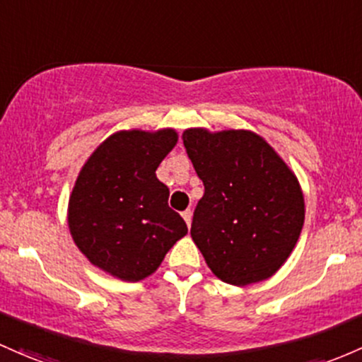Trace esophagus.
Returning a JSON list of instances; mask_svg holds the SVG:
<instances>
[{
	"instance_id": "34e87169",
	"label": "esophagus",
	"mask_w": 362,
	"mask_h": 362,
	"mask_svg": "<svg viewBox=\"0 0 362 362\" xmlns=\"http://www.w3.org/2000/svg\"><path fill=\"white\" fill-rule=\"evenodd\" d=\"M182 216H184L185 223H187V226H190V223H192V211L190 209H185L184 213H182Z\"/></svg>"
}]
</instances>
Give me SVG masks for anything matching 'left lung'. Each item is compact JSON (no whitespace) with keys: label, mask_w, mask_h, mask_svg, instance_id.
I'll return each mask as SVG.
<instances>
[{"label":"left lung","mask_w":362,"mask_h":362,"mask_svg":"<svg viewBox=\"0 0 362 362\" xmlns=\"http://www.w3.org/2000/svg\"><path fill=\"white\" fill-rule=\"evenodd\" d=\"M182 139L204 184L190 235L206 264L237 287L275 275L304 225L296 175L251 130L187 129Z\"/></svg>","instance_id":"obj_1"}]
</instances>
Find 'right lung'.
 Here are the masks:
<instances>
[{
    "label": "right lung",
    "mask_w": 362,
    "mask_h": 362,
    "mask_svg": "<svg viewBox=\"0 0 362 362\" xmlns=\"http://www.w3.org/2000/svg\"><path fill=\"white\" fill-rule=\"evenodd\" d=\"M177 141L173 129L115 132L75 180L69 201L71 239L111 276L144 280L187 233L184 218L168 206V187L156 177Z\"/></svg>",
    "instance_id": "1"
}]
</instances>
